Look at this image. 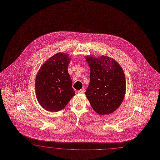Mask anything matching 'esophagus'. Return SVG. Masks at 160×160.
Here are the masks:
<instances>
[{
	"label": "esophagus",
	"instance_id": "34e87169",
	"mask_svg": "<svg viewBox=\"0 0 160 160\" xmlns=\"http://www.w3.org/2000/svg\"><path fill=\"white\" fill-rule=\"evenodd\" d=\"M78 94H82V93H84V89H82V90H80L78 91Z\"/></svg>",
	"mask_w": 160,
	"mask_h": 160
}]
</instances>
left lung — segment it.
Instances as JSON below:
<instances>
[{
  "label": "left lung",
  "instance_id": "left-lung-1",
  "mask_svg": "<svg viewBox=\"0 0 160 160\" xmlns=\"http://www.w3.org/2000/svg\"><path fill=\"white\" fill-rule=\"evenodd\" d=\"M90 68L86 95L95 112L108 115L117 110L125 97L126 78L117 61L108 56L85 57Z\"/></svg>",
  "mask_w": 160,
  "mask_h": 160
}]
</instances>
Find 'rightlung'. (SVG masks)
Wrapping results in <instances>:
<instances>
[{"instance_id":"1","label":"right lung","mask_w":160,"mask_h":160,"mask_svg":"<svg viewBox=\"0 0 160 160\" xmlns=\"http://www.w3.org/2000/svg\"><path fill=\"white\" fill-rule=\"evenodd\" d=\"M70 61L67 54L58 53L42 65L37 74L36 97L48 111H61L75 95L68 69Z\"/></svg>"}]
</instances>
